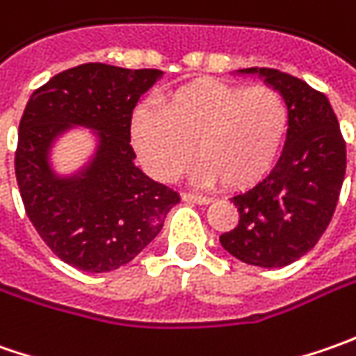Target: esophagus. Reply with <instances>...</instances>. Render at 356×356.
<instances>
[{
    "instance_id": "obj_1",
    "label": "esophagus",
    "mask_w": 356,
    "mask_h": 356,
    "mask_svg": "<svg viewBox=\"0 0 356 356\" xmlns=\"http://www.w3.org/2000/svg\"><path fill=\"white\" fill-rule=\"evenodd\" d=\"M182 200H184V202H190V204H210V202H212L210 196L192 194V192H182Z\"/></svg>"
}]
</instances>
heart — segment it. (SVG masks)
Returning a JSON list of instances; mask_svg holds the SVG:
<instances>
[{
  "label": "heart",
  "instance_id": "heart-1",
  "mask_svg": "<svg viewBox=\"0 0 356 356\" xmlns=\"http://www.w3.org/2000/svg\"><path fill=\"white\" fill-rule=\"evenodd\" d=\"M289 130V106L280 90L200 79L166 90L158 111L143 104L130 118V136L150 174L170 182L200 156V184L250 188L275 166Z\"/></svg>",
  "mask_w": 356,
  "mask_h": 356
}]
</instances>
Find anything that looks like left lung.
I'll list each match as a JSON object with an SVG mask.
<instances>
[{
  "label": "left lung",
  "instance_id": "1",
  "mask_svg": "<svg viewBox=\"0 0 356 356\" xmlns=\"http://www.w3.org/2000/svg\"><path fill=\"white\" fill-rule=\"evenodd\" d=\"M285 97L289 130L280 162L245 194L234 196L238 226L220 243L257 267L293 264L315 248L335 213L347 170V148L335 111L321 90L277 69L252 67Z\"/></svg>",
  "mask_w": 356,
  "mask_h": 356
}]
</instances>
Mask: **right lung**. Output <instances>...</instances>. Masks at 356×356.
I'll use <instances>...</instances> for the list:
<instances>
[{
	"mask_svg": "<svg viewBox=\"0 0 356 356\" xmlns=\"http://www.w3.org/2000/svg\"><path fill=\"white\" fill-rule=\"evenodd\" d=\"M158 69L85 63L33 90L19 122L15 178L27 218L47 248L81 271L129 264L156 238L180 196L134 166L130 118ZM71 124L99 130V150L81 177L57 179L50 143Z\"/></svg>",
	"mask_w": 356,
	"mask_h": 356,
	"instance_id": "right-lung-1",
	"label": "right lung"
}]
</instances>
